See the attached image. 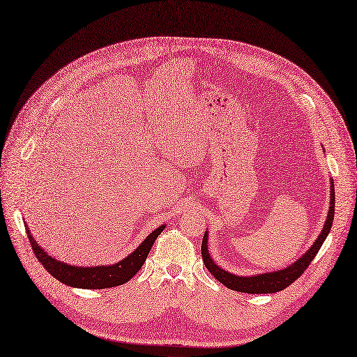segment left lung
<instances>
[{"label": "left lung", "instance_id": "8db88e82", "mask_svg": "<svg viewBox=\"0 0 357 357\" xmlns=\"http://www.w3.org/2000/svg\"><path fill=\"white\" fill-rule=\"evenodd\" d=\"M331 207H329V213H328V219L325 226H323V231L319 235V238L316 240V243L312 244V247L310 250L299 257L298 261L290 265L286 269H282V271L277 273H269V274H261V275H253V277H236L234 274H229L225 269H220L218 265L213 262V259L208 255L207 250V232L204 234L202 238V245H201V253H202V261L205 264V268L213 274V277L215 280L226 286L231 290L235 291H243V294H252V295H261V294H275V291H280L286 289L287 286H290L294 282L304 274L305 269L308 268V265L312 262V259L316 257V255L319 253L320 247L323 244V241L326 240V236L332 228V222H333V214H335V192H333V186L331 189Z\"/></svg>", "mask_w": 357, "mask_h": 357}]
</instances>
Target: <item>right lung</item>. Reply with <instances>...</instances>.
Returning <instances> with one entry per match:
<instances>
[{"label":"right lung","instance_id":"obj_1","mask_svg":"<svg viewBox=\"0 0 357 357\" xmlns=\"http://www.w3.org/2000/svg\"><path fill=\"white\" fill-rule=\"evenodd\" d=\"M165 226L162 225L158 229L150 234L147 238L142 243L135 252L129 255L123 261L117 262L112 266H92V268H80V266H71L67 264H62L56 259H52L40 245L32 240V236L28 235L32 252L37 256L40 264L47 269L55 277L58 282L71 286V287H80V289H107L121 286L129 282L142 266L144 265L147 255L152 250V245L156 241L159 234L164 231ZM28 232V229H26ZM29 234V232H28Z\"/></svg>","mask_w":357,"mask_h":357}]
</instances>
